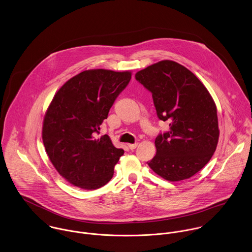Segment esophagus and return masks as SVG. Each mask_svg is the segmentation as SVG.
<instances>
[{
    "label": "esophagus",
    "instance_id": "34e87169",
    "mask_svg": "<svg viewBox=\"0 0 252 252\" xmlns=\"http://www.w3.org/2000/svg\"><path fill=\"white\" fill-rule=\"evenodd\" d=\"M137 145H138V143H134V144H128L127 146H128V148H129L130 150H134V149L137 147Z\"/></svg>",
    "mask_w": 252,
    "mask_h": 252
}]
</instances>
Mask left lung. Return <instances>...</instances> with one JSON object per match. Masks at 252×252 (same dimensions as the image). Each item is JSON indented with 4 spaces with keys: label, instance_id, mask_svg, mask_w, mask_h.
<instances>
[{
    "label": "left lung",
    "instance_id": "left-lung-1",
    "mask_svg": "<svg viewBox=\"0 0 252 252\" xmlns=\"http://www.w3.org/2000/svg\"><path fill=\"white\" fill-rule=\"evenodd\" d=\"M135 79L152 93L159 120L169 130L155 140L156 156L148 165L167 181L188 179L199 172L216 150L219 128L215 102L186 67L161 60L138 71Z\"/></svg>",
    "mask_w": 252,
    "mask_h": 252
}]
</instances>
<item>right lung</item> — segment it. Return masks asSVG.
I'll return each instance as SVG.
<instances>
[{"mask_svg": "<svg viewBox=\"0 0 252 252\" xmlns=\"http://www.w3.org/2000/svg\"><path fill=\"white\" fill-rule=\"evenodd\" d=\"M131 72L92 69L68 80L55 94L46 112L42 137L57 172L84 190L108 183L124 155L105 134L95 138Z\"/></svg>", "mask_w": 252, "mask_h": 252, "instance_id": "add662e5", "label": "right lung"}]
</instances>
